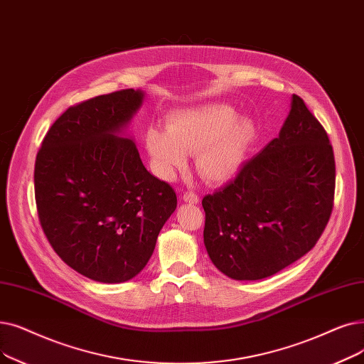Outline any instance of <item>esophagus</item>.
Listing matches in <instances>:
<instances>
[{"label": "esophagus", "mask_w": 364, "mask_h": 364, "mask_svg": "<svg viewBox=\"0 0 364 364\" xmlns=\"http://www.w3.org/2000/svg\"><path fill=\"white\" fill-rule=\"evenodd\" d=\"M183 200L187 202V203H198L199 202V196L195 193V192H186L183 195Z\"/></svg>", "instance_id": "esophagus-1"}]
</instances>
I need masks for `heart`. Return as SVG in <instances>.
<instances>
[{
	"label": "heart",
	"instance_id": "1",
	"mask_svg": "<svg viewBox=\"0 0 364 364\" xmlns=\"http://www.w3.org/2000/svg\"><path fill=\"white\" fill-rule=\"evenodd\" d=\"M257 138L248 117L226 104H208L177 109L168 116L166 129L150 128L144 146L153 171L172 181L187 166V153L195 154L196 169L213 183H223L238 173Z\"/></svg>",
	"mask_w": 364,
	"mask_h": 364
}]
</instances>
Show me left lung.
Segmentation results:
<instances>
[{
	"label": "left lung",
	"instance_id": "1",
	"mask_svg": "<svg viewBox=\"0 0 364 364\" xmlns=\"http://www.w3.org/2000/svg\"><path fill=\"white\" fill-rule=\"evenodd\" d=\"M335 156L321 123L291 95L278 138L202 199L203 244L220 272L263 279L317 244L333 208Z\"/></svg>",
	"mask_w": 364,
	"mask_h": 364
}]
</instances>
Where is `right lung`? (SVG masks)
I'll list each match as a JSON object with an SVG mask.
<instances>
[{"mask_svg": "<svg viewBox=\"0 0 364 364\" xmlns=\"http://www.w3.org/2000/svg\"><path fill=\"white\" fill-rule=\"evenodd\" d=\"M144 97L126 89L70 107L37 154L36 200L47 240L70 267L98 282L143 271L177 208L173 188L146 169L128 134Z\"/></svg>", "mask_w": 364, "mask_h": 364, "instance_id": "obj_1", "label": "right lung"}]
</instances>
